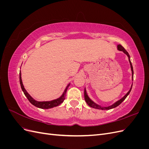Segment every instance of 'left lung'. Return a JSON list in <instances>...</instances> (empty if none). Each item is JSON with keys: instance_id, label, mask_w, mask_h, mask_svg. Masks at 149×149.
I'll return each mask as SVG.
<instances>
[{"instance_id": "left-lung-1", "label": "left lung", "mask_w": 149, "mask_h": 149, "mask_svg": "<svg viewBox=\"0 0 149 149\" xmlns=\"http://www.w3.org/2000/svg\"><path fill=\"white\" fill-rule=\"evenodd\" d=\"M117 47H118V49L119 51H122L126 55H127L128 56V58H129V61L130 63V68H131V71H132V80L133 81V78H134V71H133V67H132V65L131 63V61H130V55L128 53V52L125 50V49H124V48L121 45H118V46H117ZM132 84L131 85V87H130L129 91L127 93V94H125V95L123 97H122L120 100H118V101H116V102H114L113 104H112L111 106H107V107H102L100 105L97 104L96 103L94 102L93 101H92L91 99L89 98V97L88 96V94H87V92H86V88H84V100L86 101V103L88 104L89 106L93 108H95V109H101V110H109V109H113V108L114 107H116L117 106H118L119 104H120L123 102L124 100L127 97V96L129 95L130 91H131L132 89Z\"/></svg>"}]
</instances>
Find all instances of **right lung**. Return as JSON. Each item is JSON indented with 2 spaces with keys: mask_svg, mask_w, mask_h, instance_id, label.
<instances>
[{
  "mask_svg": "<svg viewBox=\"0 0 149 149\" xmlns=\"http://www.w3.org/2000/svg\"><path fill=\"white\" fill-rule=\"evenodd\" d=\"M20 74L19 75L20 83V86H21L22 91H23V92L25 95V96L26 97V98L28 99L29 101L30 102V103L32 104L33 106L37 107L38 108H41V109H50V108L59 106L60 104H61L64 101L65 99V94L66 93L68 88V87L70 86V83L68 84L66 88L65 89L63 93L62 94V95L60 97L56 99V100L49 101H36L35 100H34V99L30 95V94L28 93V92L26 91V89H25V88L24 86L23 83H22L20 71V74Z\"/></svg>",
  "mask_w": 149,
  "mask_h": 149,
  "instance_id": "1",
  "label": "right lung"
}]
</instances>
